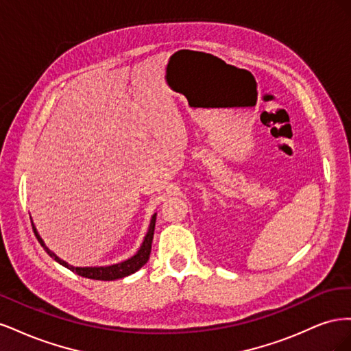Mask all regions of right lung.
I'll return each mask as SVG.
<instances>
[{
    "instance_id": "obj_1",
    "label": "right lung",
    "mask_w": 351,
    "mask_h": 351,
    "mask_svg": "<svg viewBox=\"0 0 351 351\" xmlns=\"http://www.w3.org/2000/svg\"><path fill=\"white\" fill-rule=\"evenodd\" d=\"M32 219V218H30ZM155 221H156V214L152 215L149 227H147L146 236L141 244L139 250H137L133 256H130L129 259L121 261L119 263H112V265H107V267H73L69 262L62 261L61 258H58L57 254L49 250L47 247V244L42 240V237L39 236L38 230L34 226V221H32V226H34V231L35 236L38 239V241L40 243V246L45 249V252L49 254V256L57 261L62 267H66L67 269L76 272L80 277L84 278H90V280H101V281H114V280H120L124 277H129V275L134 274L136 271H139L143 265L149 261V254H151V247H152V240H154V231H155Z\"/></svg>"
}]
</instances>
